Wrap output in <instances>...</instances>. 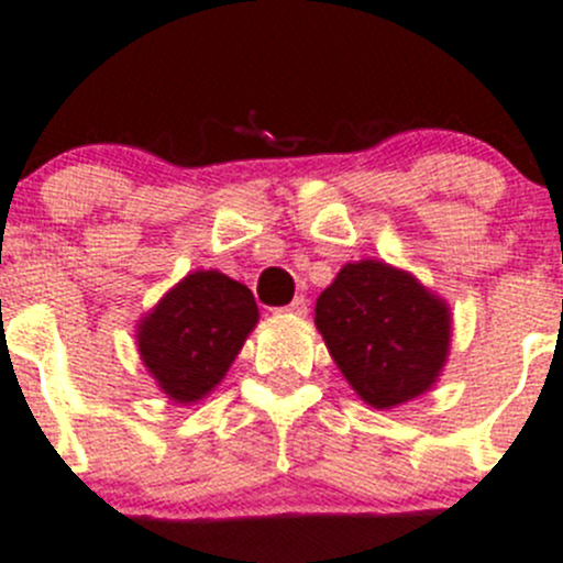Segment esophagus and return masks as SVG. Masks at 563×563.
Segmentation results:
<instances>
[{
	"mask_svg": "<svg viewBox=\"0 0 563 563\" xmlns=\"http://www.w3.org/2000/svg\"><path fill=\"white\" fill-rule=\"evenodd\" d=\"M280 313H288V316H305V313H308V299H305V297H294V299H291V305H286V308H283Z\"/></svg>",
	"mask_w": 563,
	"mask_h": 563,
	"instance_id": "obj_1",
	"label": "esophagus"
}]
</instances>
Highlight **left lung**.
<instances>
[{"instance_id":"left-lung-1","label":"left lung","mask_w":563,"mask_h":563,"mask_svg":"<svg viewBox=\"0 0 563 563\" xmlns=\"http://www.w3.org/2000/svg\"><path fill=\"white\" fill-rule=\"evenodd\" d=\"M316 327L349 385L376 409L427 393L449 360V305L385 261L343 266L316 299Z\"/></svg>"}]
</instances>
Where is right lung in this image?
<instances>
[{
  "label": "right lung",
  "mask_w": 563,
  "mask_h": 563,
  "mask_svg": "<svg viewBox=\"0 0 563 563\" xmlns=\"http://www.w3.org/2000/svg\"><path fill=\"white\" fill-rule=\"evenodd\" d=\"M258 324L253 291L222 272H192L136 327L145 368L167 398L200 401L214 390Z\"/></svg>",
  "instance_id": "1"
}]
</instances>
